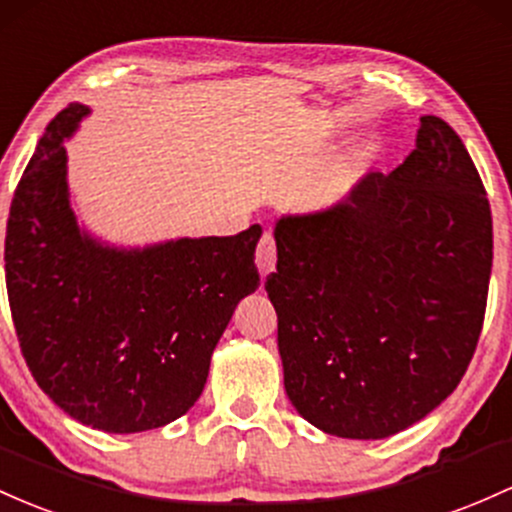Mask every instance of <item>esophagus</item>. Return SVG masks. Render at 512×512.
<instances>
[{
    "mask_svg": "<svg viewBox=\"0 0 512 512\" xmlns=\"http://www.w3.org/2000/svg\"><path fill=\"white\" fill-rule=\"evenodd\" d=\"M256 266H258V271H261L263 278H266L268 273L275 271V239L271 232H266L261 239H258Z\"/></svg>",
    "mask_w": 512,
    "mask_h": 512,
    "instance_id": "esophagus-1",
    "label": "esophagus"
}]
</instances>
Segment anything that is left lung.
<instances>
[{
  "label": "left lung",
  "mask_w": 512,
  "mask_h": 512,
  "mask_svg": "<svg viewBox=\"0 0 512 512\" xmlns=\"http://www.w3.org/2000/svg\"><path fill=\"white\" fill-rule=\"evenodd\" d=\"M266 292L292 406L329 435L380 440L455 392L484 326L493 263L486 188L445 120L423 116L392 174L275 225Z\"/></svg>",
  "instance_id": "obj_1"
}]
</instances>
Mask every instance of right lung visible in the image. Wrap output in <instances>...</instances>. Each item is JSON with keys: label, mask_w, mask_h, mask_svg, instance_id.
I'll use <instances>...</instances> for the list:
<instances>
[{"label": "right lung", "mask_w": 512, "mask_h": 512, "mask_svg": "<svg viewBox=\"0 0 512 512\" xmlns=\"http://www.w3.org/2000/svg\"><path fill=\"white\" fill-rule=\"evenodd\" d=\"M89 108L70 103L40 137L9 208L4 273L33 380L62 411L106 433L176 421L203 394L210 355L254 292L261 227L116 251L77 229L65 137Z\"/></svg>", "instance_id": "right-lung-1"}]
</instances>
